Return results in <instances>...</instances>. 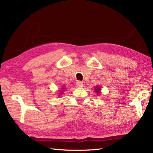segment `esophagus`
<instances>
[{
	"label": "esophagus",
	"instance_id": "34e87169",
	"mask_svg": "<svg viewBox=\"0 0 153 153\" xmlns=\"http://www.w3.org/2000/svg\"><path fill=\"white\" fill-rule=\"evenodd\" d=\"M76 85L78 87H82L83 86V83L81 82V81H77L76 82Z\"/></svg>",
	"mask_w": 153,
	"mask_h": 153
}]
</instances>
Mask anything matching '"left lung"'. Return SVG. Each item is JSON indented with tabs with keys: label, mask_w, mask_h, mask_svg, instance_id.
I'll use <instances>...</instances> for the list:
<instances>
[{
	"label": "left lung",
	"mask_w": 153,
	"mask_h": 153,
	"mask_svg": "<svg viewBox=\"0 0 153 153\" xmlns=\"http://www.w3.org/2000/svg\"><path fill=\"white\" fill-rule=\"evenodd\" d=\"M95 91H96V92L97 93H99V91H100V88L99 87H95Z\"/></svg>",
	"instance_id": "8db88e82"
}]
</instances>
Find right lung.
<instances>
[{"label": "right lung", "mask_w": 153, "mask_h": 153, "mask_svg": "<svg viewBox=\"0 0 153 153\" xmlns=\"http://www.w3.org/2000/svg\"><path fill=\"white\" fill-rule=\"evenodd\" d=\"M62 89H64V88H62Z\"/></svg>", "instance_id": "right-lung-1"}]
</instances>
